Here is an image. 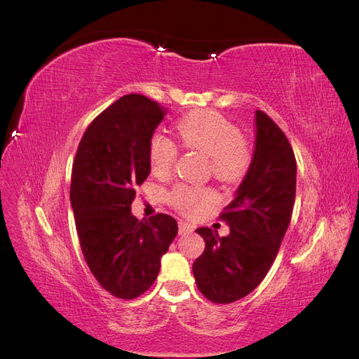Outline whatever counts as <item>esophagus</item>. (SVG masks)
Listing matches in <instances>:
<instances>
[{
	"mask_svg": "<svg viewBox=\"0 0 359 359\" xmlns=\"http://www.w3.org/2000/svg\"><path fill=\"white\" fill-rule=\"evenodd\" d=\"M178 231H180V235H187V233H191L194 231V227L189 223H184V222H180L178 223Z\"/></svg>",
	"mask_w": 359,
	"mask_h": 359,
	"instance_id": "esophagus-1",
	"label": "esophagus"
}]
</instances>
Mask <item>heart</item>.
I'll use <instances>...</instances> for the list:
<instances>
[{"instance_id": "1", "label": "heart", "mask_w": 359, "mask_h": 359, "mask_svg": "<svg viewBox=\"0 0 359 359\" xmlns=\"http://www.w3.org/2000/svg\"><path fill=\"white\" fill-rule=\"evenodd\" d=\"M177 130L184 147L201 151L211 160L212 173L220 180L235 181L247 172L252 161L245 140L240 130L223 115L212 111L191 112L182 116ZM178 156V147L161 133H154L148 144L149 168L156 175H168ZM212 199V193L202 189L178 186L170 201L184 214H194Z\"/></svg>"}]
</instances>
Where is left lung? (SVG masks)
<instances>
[{
  "mask_svg": "<svg viewBox=\"0 0 359 359\" xmlns=\"http://www.w3.org/2000/svg\"><path fill=\"white\" fill-rule=\"evenodd\" d=\"M256 140L252 163L233 201L220 219L231 227L219 236L199 227L203 253L193 276L205 298L229 304L247 297L273 265L287 231L297 191V161L281 128L265 112H255Z\"/></svg>",
  "mask_w": 359,
  "mask_h": 359,
  "instance_id": "1",
  "label": "left lung"
}]
</instances>
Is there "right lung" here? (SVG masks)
<instances>
[{
    "label": "right lung",
    "instance_id": "add662e5",
    "mask_svg": "<svg viewBox=\"0 0 359 359\" xmlns=\"http://www.w3.org/2000/svg\"><path fill=\"white\" fill-rule=\"evenodd\" d=\"M166 109L140 94L116 100L86 128L72 169L70 202L85 262L111 295L133 299L154 283L178 224L137 220L135 187L151 172L148 144Z\"/></svg>",
    "mask_w": 359,
    "mask_h": 359
}]
</instances>
